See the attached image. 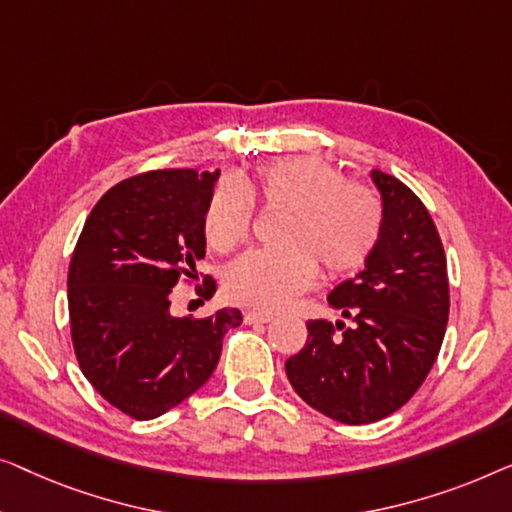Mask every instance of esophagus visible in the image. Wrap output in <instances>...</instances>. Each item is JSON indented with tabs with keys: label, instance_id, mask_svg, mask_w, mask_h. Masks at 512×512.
<instances>
[{
	"label": "esophagus",
	"instance_id": "34e87169",
	"mask_svg": "<svg viewBox=\"0 0 512 512\" xmlns=\"http://www.w3.org/2000/svg\"><path fill=\"white\" fill-rule=\"evenodd\" d=\"M243 318H246L248 325H253V322H271L273 320V313L259 311V308H248V311L243 313Z\"/></svg>",
	"mask_w": 512,
	"mask_h": 512
}]
</instances>
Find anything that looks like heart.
<instances>
[{
	"label": "heart",
	"mask_w": 512,
	"mask_h": 512,
	"mask_svg": "<svg viewBox=\"0 0 512 512\" xmlns=\"http://www.w3.org/2000/svg\"><path fill=\"white\" fill-rule=\"evenodd\" d=\"M285 206L278 248L248 250L225 273L232 299L259 308H283L318 276L357 271L376 248L383 208L369 187L348 183L331 164L315 157H287L266 164L250 185L222 183L206 206L204 232L220 253L239 246L253 222V201Z\"/></svg>",
	"instance_id": "heart-1"
}]
</instances>
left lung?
<instances>
[{
	"label": "left lung",
	"mask_w": 512,
	"mask_h": 512,
	"mask_svg": "<svg viewBox=\"0 0 512 512\" xmlns=\"http://www.w3.org/2000/svg\"><path fill=\"white\" fill-rule=\"evenodd\" d=\"M371 181L383 208L378 243L327 297L348 327L308 320L306 345L285 362L294 392L343 424L378 422L413 397L450 313L448 262L429 211L399 178L373 169Z\"/></svg>",
	"instance_id": "1"
}]
</instances>
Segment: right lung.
Here are the masks:
<instances>
[{
    "instance_id": "1",
    "label": "right lung",
    "mask_w": 512,
    "mask_h": 512,
    "mask_svg": "<svg viewBox=\"0 0 512 512\" xmlns=\"http://www.w3.org/2000/svg\"><path fill=\"white\" fill-rule=\"evenodd\" d=\"M215 171H150L118 183L85 220L69 264V320L83 376L122 413L153 420L213 376L236 308L176 318L171 292L199 276ZM206 297L215 280L206 278Z\"/></svg>"
}]
</instances>
